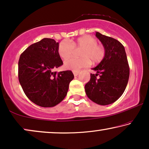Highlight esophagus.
I'll return each instance as SVG.
<instances>
[{
  "instance_id": "esophagus-1",
  "label": "esophagus",
  "mask_w": 149,
  "mask_h": 149,
  "mask_svg": "<svg viewBox=\"0 0 149 149\" xmlns=\"http://www.w3.org/2000/svg\"><path fill=\"white\" fill-rule=\"evenodd\" d=\"M73 74H74L75 77H76L79 74V72H78V71H73Z\"/></svg>"
}]
</instances>
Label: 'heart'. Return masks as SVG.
Returning <instances> with one entry per match:
<instances>
[{"label": "heart", "instance_id": "1", "mask_svg": "<svg viewBox=\"0 0 149 149\" xmlns=\"http://www.w3.org/2000/svg\"><path fill=\"white\" fill-rule=\"evenodd\" d=\"M97 43V40L89 35L81 36L74 41L70 42L68 40H64L59 45L58 54L62 59L65 60L74 53V48L77 49L81 48L79 54L82 58H68L64 61V66L67 69L78 71L89 65L90 60L93 63H97L104 58V49Z\"/></svg>", "mask_w": 149, "mask_h": 149}]
</instances>
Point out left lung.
<instances>
[{"label": "left lung", "mask_w": 149, "mask_h": 149, "mask_svg": "<svg viewBox=\"0 0 149 149\" xmlns=\"http://www.w3.org/2000/svg\"><path fill=\"white\" fill-rule=\"evenodd\" d=\"M95 36L103 45L105 54L102 60L92 70L91 79L85 85L87 97L100 105H109L123 94L130 77V68L123 45L115 38L96 32ZM99 75V78L96 77Z\"/></svg>", "instance_id": "left-lung-1"}]
</instances>
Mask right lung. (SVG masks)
Returning a JSON list of instances; mask_svg holds the SVG:
<instances>
[{
  "label": "right lung",
  "instance_id": "add662e5",
  "mask_svg": "<svg viewBox=\"0 0 149 149\" xmlns=\"http://www.w3.org/2000/svg\"><path fill=\"white\" fill-rule=\"evenodd\" d=\"M58 46L54 39L45 38L30 45L19 57L20 85L28 99L42 107H53L60 103L74 79L70 70L53 71L63 64Z\"/></svg>",
  "mask_w": 149,
  "mask_h": 149
}]
</instances>
